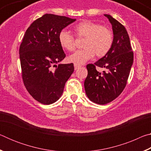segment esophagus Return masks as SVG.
Returning a JSON list of instances; mask_svg holds the SVG:
<instances>
[{"label":"esophagus","instance_id":"34e87169","mask_svg":"<svg viewBox=\"0 0 151 151\" xmlns=\"http://www.w3.org/2000/svg\"><path fill=\"white\" fill-rule=\"evenodd\" d=\"M74 67H75V69L76 70L77 68H78L79 67H80V65H77V64H74Z\"/></svg>","mask_w":151,"mask_h":151}]
</instances>
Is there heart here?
Here are the masks:
<instances>
[{
	"label": "heart",
	"mask_w": 151,
	"mask_h": 151,
	"mask_svg": "<svg viewBox=\"0 0 151 151\" xmlns=\"http://www.w3.org/2000/svg\"><path fill=\"white\" fill-rule=\"evenodd\" d=\"M78 38H85L84 48L76 50L68 57V60L77 65H83L93 58L94 55L101 58L106 56L113 45L114 36L109 28L91 20H84L73 28ZM58 42L61 47L71 52L75 49V39L71 33L63 29L58 34Z\"/></svg>",
	"instance_id": "obj_1"
}]
</instances>
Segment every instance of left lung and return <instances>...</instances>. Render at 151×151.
<instances>
[{
	"label": "left lung",
	"instance_id": "1",
	"mask_svg": "<svg viewBox=\"0 0 151 151\" xmlns=\"http://www.w3.org/2000/svg\"><path fill=\"white\" fill-rule=\"evenodd\" d=\"M112 24L113 45L106 56L94 64L86 65L88 75L85 81L86 95L96 104H105L117 98L127 85L133 63V52L125 27L112 18L104 14ZM96 67L106 69L101 73Z\"/></svg>",
	"mask_w": 151,
	"mask_h": 151
}]
</instances>
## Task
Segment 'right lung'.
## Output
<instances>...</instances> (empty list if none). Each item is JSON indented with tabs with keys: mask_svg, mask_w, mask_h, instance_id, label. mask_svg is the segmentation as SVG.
Segmentation results:
<instances>
[{
	"mask_svg": "<svg viewBox=\"0 0 151 151\" xmlns=\"http://www.w3.org/2000/svg\"><path fill=\"white\" fill-rule=\"evenodd\" d=\"M75 20L45 14L25 32L19 48L22 78L27 91L40 103L50 104L58 101L74 72L73 63L56 64L66 57L58 42V34Z\"/></svg>",
	"mask_w": 151,
	"mask_h": 151,
	"instance_id": "add662e5",
	"label": "right lung"
}]
</instances>
